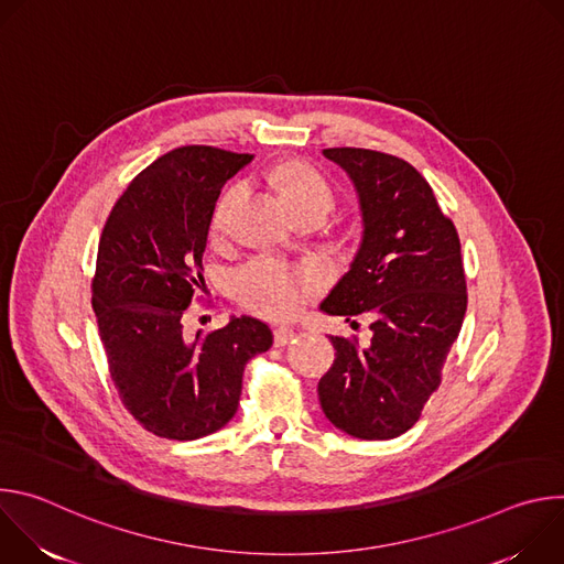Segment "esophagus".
<instances>
[{"mask_svg":"<svg viewBox=\"0 0 564 564\" xmlns=\"http://www.w3.org/2000/svg\"><path fill=\"white\" fill-rule=\"evenodd\" d=\"M292 339H294V330H292V328H276V330H274V346H276V348L288 346Z\"/></svg>","mask_w":564,"mask_h":564,"instance_id":"esophagus-1","label":"esophagus"}]
</instances>
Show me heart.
<instances>
[{
    "mask_svg": "<svg viewBox=\"0 0 564 564\" xmlns=\"http://www.w3.org/2000/svg\"><path fill=\"white\" fill-rule=\"evenodd\" d=\"M272 181L292 216L307 212L328 216L335 209V187L324 174L307 163L279 165L272 172ZM240 196H243V185L240 183H231L218 196L209 220L214 236L225 231L229 214ZM312 288L314 279L307 272L272 259H252L246 265H240L231 276V292L238 303L268 318L294 316L305 305Z\"/></svg>",
    "mask_w": 564,
    "mask_h": 564,
    "instance_id": "heart-1",
    "label": "heart"
}]
</instances>
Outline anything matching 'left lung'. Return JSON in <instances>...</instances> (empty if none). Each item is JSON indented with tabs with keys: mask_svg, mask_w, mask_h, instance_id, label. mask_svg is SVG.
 Here are the masks:
<instances>
[{
	"mask_svg": "<svg viewBox=\"0 0 564 564\" xmlns=\"http://www.w3.org/2000/svg\"><path fill=\"white\" fill-rule=\"evenodd\" d=\"M364 214L352 270L321 303L328 314L370 321V344L330 337L335 364L318 381L326 417L359 440H392L420 420L442 383L466 312L459 236L426 178L390 153L333 147Z\"/></svg>",
	"mask_w": 564,
	"mask_h": 564,
	"instance_id": "8db88e82",
	"label": "left lung"
}]
</instances>
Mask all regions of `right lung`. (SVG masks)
<instances>
[{
    "label": "right lung",
    "mask_w": 564,
    "mask_h": 564,
    "mask_svg": "<svg viewBox=\"0 0 564 564\" xmlns=\"http://www.w3.org/2000/svg\"><path fill=\"white\" fill-rule=\"evenodd\" d=\"M252 160L207 144L172 149L116 200L98 246L91 303L124 409L158 437L189 442L236 413L243 372L272 333L252 316L183 335L223 185Z\"/></svg>",
    "instance_id": "right-lung-1"
}]
</instances>
